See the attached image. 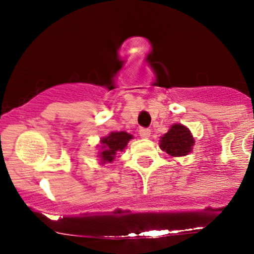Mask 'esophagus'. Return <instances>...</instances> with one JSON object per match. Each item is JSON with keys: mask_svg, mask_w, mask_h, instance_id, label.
<instances>
[{"mask_svg": "<svg viewBox=\"0 0 254 254\" xmlns=\"http://www.w3.org/2000/svg\"><path fill=\"white\" fill-rule=\"evenodd\" d=\"M151 130L147 129V127H140L139 129V135L142 137V139H147L150 137Z\"/></svg>", "mask_w": 254, "mask_h": 254, "instance_id": "obj_1", "label": "esophagus"}]
</instances>
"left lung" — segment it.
Listing matches in <instances>:
<instances>
[{"mask_svg":"<svg viewBox=\"0 0 254 254\" xmlns=\"http://www.w3.org/2000/svg\"><path fill=\"white\" fill-rule=\"evenodd\" d=\"M160 147L168 155L179 157V156L188 155L194 145L193 135L182 124H176L171 127L167 134L161 137Z\"/></svg>","mask_w":254,"mask_h":254,"instance_id":"left-lung-1","label":"left lung"}]
</instances>
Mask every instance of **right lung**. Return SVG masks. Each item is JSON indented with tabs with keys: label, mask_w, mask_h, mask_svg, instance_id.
Here are the masks:
<instances>
[{
	"label": "right lung",
	"mask_w": 254,
	"mask_h": 254,
	"mask_svg": "<svg viewBox=\"0 0 254 254\" xmlns=\"http://www.w3.org/2000/svg\"><path fill=\"white\" fill-rule=\"evenodd\" d=\"M130 139H132V136L125 131L112 132L107 137H103L101 140L102 152L99 155L102 163L112 162L114 160L117 151L124 150V147L129 142Z\"/></svg>",
	"instance_id": "1"
}]
</instances>
